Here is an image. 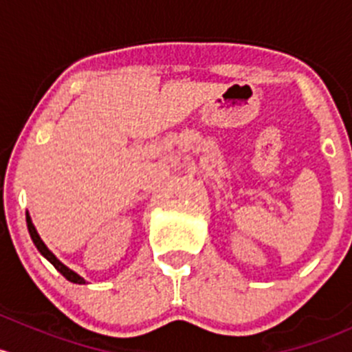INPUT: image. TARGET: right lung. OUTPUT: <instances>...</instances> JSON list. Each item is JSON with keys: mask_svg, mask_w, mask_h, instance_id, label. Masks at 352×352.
<instances>
[{"mask_svg": "<svg viewBox=\"0 0 352 352\" xmlns=\"http://www.w3.org/2000/svg\"><path fill=\"white\" fill-rule=\"evenodd\" d=\"M27 226H28V233H30L32 242H34L35 247H37V250L41 252V254L44 255V257L47 258V261L51 262V264L54 265V267L58 269V271L61 272L63 276H65V278L67 279V281L76 283V285H85V283H87V281H85L83 278H81L80 274H76V272H74L73 269H69V267H67V265L63 264V262L59 261V258L56 257V255L52 254L51 250H49L47 245H45L44 242H42L41 235H38L37 230H35V226H34V223H32V218H30V214H28V212H27Z\"/></svg>", "mask_w": 352, "mask_h": 352, "instance_id": "1", "label": "right lung"}]
</instances>
